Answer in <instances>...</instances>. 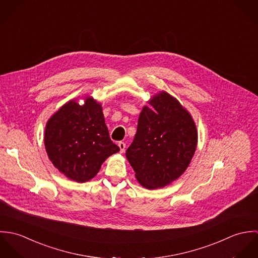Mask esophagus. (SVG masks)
<instances>
[{
  "label": "esophagus",
  "instance_id": "1",
  "mask_svg": "<svg viewBox=\"0 0 258 258\" xmlns=\"http://www.w3.org/2000/svg\"><path fill=\"white\" fill-rule=\"evenodd\" d=\"M118 146H119V149H120V153H123V152L125 151L126 144H125L124 142H119V143H118Z\"/></svg>",
  "mask_w": 258,
  "mask_h": 258
}]
</instances>
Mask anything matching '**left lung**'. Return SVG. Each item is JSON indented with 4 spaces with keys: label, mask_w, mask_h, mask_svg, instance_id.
<instances>
[{
    "label": "left lung",
    "mask_w": 258,
    "mask_h": 258,
    "mask_svg": "<svg viewBox=\"0 0 258 258\" xmlns=\"http://www.w3.org/2000/svg\"><path fill=\"white\" fill-rule=\"evenodd\" d=\"M148 104L126 157L137 181L154 189L184 174L196 152L198 131L189 112L168 92L161 91Z\"/></svg>",
    "instance_id": "obj_1"
}]
</instances>
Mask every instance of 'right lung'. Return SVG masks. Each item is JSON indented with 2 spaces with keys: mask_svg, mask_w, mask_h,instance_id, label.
<instances>
[{
  "mask_svg": "<svg viewBox=\"0 0 258 258\" xmlns=\"http://www.w3.org/2000/svg\"><path fill=\"white\" fill-rule=\"evenodd\" d=\"M44 147L53 166L78 183L94 178L103 162L120 151L111 141L101 104L87 96L83 105L71 100L48 119Z\"/></svg>",
  "mask_w": 258,
  "mask_h": 258,
  "instance_id": "add662e5",
  "label": "right lung"
}]
</instances>
